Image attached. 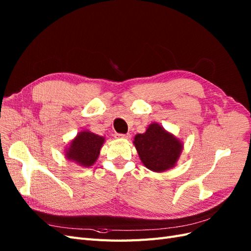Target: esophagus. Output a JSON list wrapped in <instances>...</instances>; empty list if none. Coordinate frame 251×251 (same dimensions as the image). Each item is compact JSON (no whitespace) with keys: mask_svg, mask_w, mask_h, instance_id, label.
Wrapping results in <instances>:
<instances>
[{"mask_svg":"<svg viewBox=\"0 0 251 251\" xmlns=\"http://www.w3.org/2000/svg\"><path fill=\"white\" fill-rule=\"evenodd\" d=\"M115 137L118 139H128L131 137L130 134H116Z\"/></svg>","mask_w":251,"mask_h":251,"instance_id":"1","label":"esophagus"}]
</instances>
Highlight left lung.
Here are the masks:
<instances>
[{"label": "left lung", "mask_w": 251, "mask_h": 251, "mask_svg": "<svg viewBox=\"0 0 251 251\" xmlns=\"http://www.w3.org/2000/svg\"><path fill=\"white\" fill-rule=\"evenodd\" d=\"M140 160L151 171L161 173L176 165L183 144L156 123L148 126L146 133L134 138Z\"/></svg>", "instance_id": "left-lung-1"}]
</instances>
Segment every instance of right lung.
<instances>
[{"label":"right lung","mask_w":251,"mask_h":251,"mask_svg":"<svg viewBox=\"0 0 251 251\" xmlns=\"http://www.w3.org/2000/svg\"><path fill=\"white\" fill-rule=\"evenodd\" d=\"M103 142L104 137L88 130L81 131L70 142L69 148H67L65 151V156L72 162L89 168L96 162Z\"/></svg>","instance_id":"1"}]
</instances>
